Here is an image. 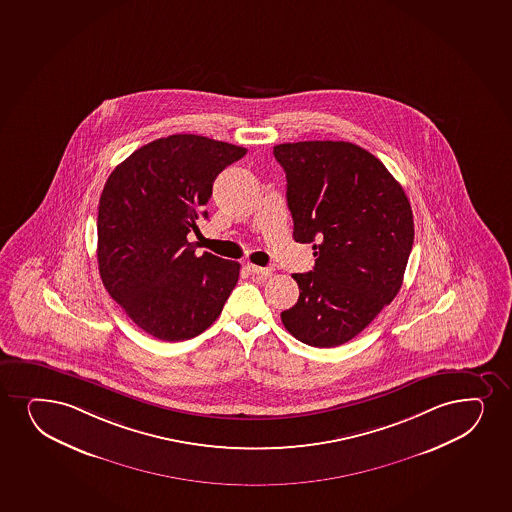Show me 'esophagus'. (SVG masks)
Returning a JSON list of instances; mask_svg holds the SVG:
<instances>
[{"label":"esophagus","mask_w":512,"mask_h":512,"mask_svg":"<svg viewBox=\"0 0 512 512\" xmlns=\"http://www.w3.org/2000/svg\"><path fill=\"white\" fill-rule=\"evenodd\" d=\"M247 269L252 272L253 276L267 277L272 274V269H269V267H259L255 264H247Z\"/></svg>","instance_id":"esophagus-1"}]
</instances>
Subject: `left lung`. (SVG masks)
Segmentation results:
<instances>
[{"instance_id": "obj_1", "label": "left lung", "mask_w": 512, "mask_h": 512, "mask_svg": "<svg viewBox=\"0 0 512 512\" xmlns=\"http://www.w3.org/2000/svg\"><path fill=\"white\" fill-rule=\"evenodd\" d=\"M286 173L293 238L313 243L315 267L293 274L300 298L281 313L301 343L334 348L358 336L396 298L415 240L403 187L351 142L274 147Z\"/></svg>"}]
</instances>
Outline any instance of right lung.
Wrapping results in <instances>:
<instances>
[{"label":"right lung","instance_id":"1","mask_svg":"<svg viewBox=\"0 0 512 512\" xmlns=\"http://www.w3.org/2000/svg\"><path fill=\"white\" fill-rule=\"evenodd\" d=\"M245 147L192 133L140 147L116 166L97 214L104 288L128 317L161 341H185L214 324L238 283L240 264L195 255L190 231L207 217L212 183Z\"/></svg>","mask_w":512,"mask_h":512}]
</instances>
